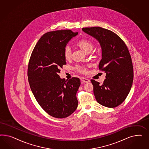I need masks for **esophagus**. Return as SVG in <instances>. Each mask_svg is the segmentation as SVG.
I'll return each mask as SVG.
<instances>
[{
	"label": "esophagus",
	"mask_w": 149,
	"mask_h": 149,
	"mask_svg": "<svg viewBox=\"0 0 149 149\" xmlns=\"http://www.w3.org/2000/svg\"><path fill=\"white\" fill-rule=\"evenodd\" d=\"M80 80H81V81L82 82L88 83V82H90V80H89L88 79H86V78H85V77H80Z\"/></svg>",
	"instance_id": "esophagus-1"
}]
</instances>
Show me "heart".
<instances>
[{"label": "heart", "mask_w": 149, "mask_h": 149, "mask_svg": "<svg viewBox=\"0 0 149 149\" xmlns=\"http://www.w3.org/2000/svg\"><path fill=\"white\" fill-rule=\"evenodd\" d=\"M77 45L78 46H79L85 53L88 51H91L92 50L93 47V44L90 41L86 40V39H84L79 41L77 42ZM63 56L64 58L66 60H69L71 58L72 50L69 46H67L65 47L63 51ZM75 68L78 71L83 73H85L86 72V68L80 67L79 65H77Z\"/></svg>", "instance_id": "1"}]
</instances>
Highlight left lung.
Returning a JSON list of instances; mask_svg holds the SVG:
<instances>
[{"label": "left lung", "mask_w": 149, "mask_h": 149, "mask_svg": "<svg viewBox=\"0 0 149 149\" xmlns=\"http://www.w3.org/2000/svg\"><path fill=\"white\" fill-rule=\"evenodd\" d=\"M82 30L98 41L102 51L99 69L106 73L102 85L91 80L95 98L99 104L115 108L122 103L131 90L133 68L131 54L125 42L115 33L99 27Z\"/></svg>", "instance_id": "8db88e82"}]
</instances>
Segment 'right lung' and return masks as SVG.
<instances>
[{
  "label": "right lung",
  "instance_id": "obj_1",
  "mask_svg": "<svg viewBox=\"0 0 149 149\" xmlns=\"http://www.w3.org/2000/svg\"><path fill=\"white\" fill-rule=\"evenodd\" d=\"M78 34L70 30L47 32L41 37L33 50L28 67V78L36 101L48 114L62 118L77 107L79 78L61 79L60 68L66 64L63 51L68 42Z\"/></svg>",
  "mask_w": 149,
  "mask_h": 149
}]
</instances>
